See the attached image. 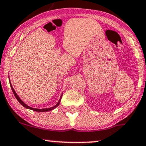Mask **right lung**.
<instances>
[{"instance_id": "obj_1", "label": "right lung", "mask_w": 146, "mask_h": 146, "mask_svg": "<svg viewBox=\"0 0 146 146\" xmlns=\"http://www.w3.org/2000/svg\"><path fill=\"white\" fill-rule=\"evenodd\" d=\"M10 83H11V82H10ZM11 89H12V91H13V94H14V95H15V97L16 98V99H17L18 102H19V103H20V104H21V105H22V106H23V107L26 108H28V109L32 110H34V111H51V110H52L55 109V108H57V106H58L59 105V104H60V102H61V100H62V96H61L60 99H59V102H57V104L56 105H55V106H54L53 107L48 108H44V109H37V108H33L30 107V106H28V105H26V104H25V103H23V101L21 100L20 98H19V97L18 96V95H17V93H15V90H14V89H13V88L12 87L11 84Z\"/></svg>"}]
</instances>
